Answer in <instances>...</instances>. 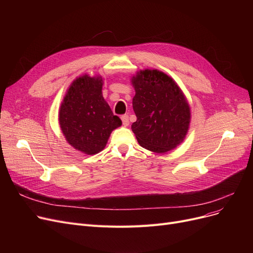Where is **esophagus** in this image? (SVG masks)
Masks as SVG:
<instances>
[{"mask_svg":"<svg viewBox=\"0 0 253 253\" xmlns=\"http://www.w3.org/2000/svg\"><path fill=\"white\" fill-rule=\"evenodd\" d=\"M122 119V122H123V125L124 126H128L129 125V117L127 115H124L121 117Z\"/></svg>","mask_w":253,"mask_h":253,"instance_id":"1","label":"esophagus"}]
</instances>
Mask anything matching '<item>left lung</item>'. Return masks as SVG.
<instances>
[{"mask_svg":"<svg viewBox=\"0 0 253 253\" xmlns=\"http://www.w3.org/2000/svg\"><path fill=\"white\" fill-rule=\"evenodd\" d=\"M131 84L137 118L131 129L140 147L158 154L178 147L188 134L191 108L177 83L161 71L145 69L131 77Z\"/></svg>","mask_w":253,"mask_h":253,"instance_id":"8db88e82","label":"left lung"}]
</instances>
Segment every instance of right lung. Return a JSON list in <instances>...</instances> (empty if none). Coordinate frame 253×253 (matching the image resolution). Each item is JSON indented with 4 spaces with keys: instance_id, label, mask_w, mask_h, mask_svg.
I'll use <instances>...</instances> for the list:
<instances>
[{
    "instance_id": "1",
    "label": "right lung",
    "mask_w": 253,
    "mask_h": 253,
    "mask_svg": "<svg viewBox=\"0 0 253 253\" xmlns=\"http://www.w3.org/2000/svg\"><path fill=\"white\" fill-rule=\"evenodd\" d=\"M103 79L85 74L76 78L61 101L58 121L65 140L86 155L101 152L112 131L122 125L102 96Z\"/></svg>"
}]
</instances>
